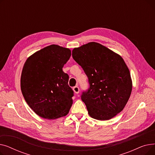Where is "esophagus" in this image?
<instances>
[{
    "label": "esophagus",
    "instance_id": "1",
    "mask_svg": "<svg viewBox=\"0 0 155 155\" xmlns=\"http://www.w3.org/2000/svg\"><path fill=\"white\" fill-rule=\"evenodd\" d=\"M73 91H74V92L75 94H78L79 93V91H80V88L78 86H75L73 88Z\"/></svg>",
    "mask_w": 155,
    "mask_h": 155
}]
</instances>
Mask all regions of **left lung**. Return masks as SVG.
I'll return each mask as SVG.
<instances>
[{"instance_id": "1", "label": "left lung", "mask_w": 155, "mask_h": 155, "mask_svg": "<svg viewBox=\"0 0 155 155\" xmlns=\"http://www.w3.org/2000/svg\"><path fill=\"white\" fill-rule=\"evenodd\" d=\"M72 56L88 79L90 87L81 99L89 116L100 120L116 116L124 108L132 91L131 74L123 58L95 42L74 48Z\"/></svg>"}]
</instances>
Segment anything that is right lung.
<instances>
[{"label":"right lung","instance_id":"add662e5","mask_svg":"<svg viewBox=\"0 0 155 155\" xmlns=\"http://www.w3.org/2000/svg\"><path fill=\"white\" fill-rule=\"evenodd\" d=\"M70 56V49L51 45L32 54L24 64L22 94L41 117L54 119L69 112L73 91L68 84L69 76L62 68Z\"/></svg>","mask_w":155,"mask_h":155}]
</instances>
